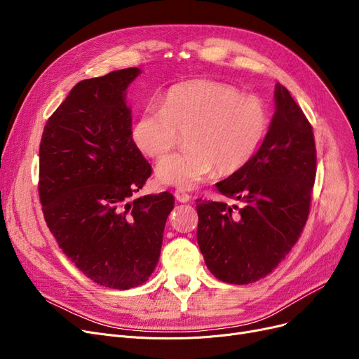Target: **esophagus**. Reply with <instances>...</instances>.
Returning <instances> with one entry per match:
<instances>
[{
    "label": "esophagus",
    "mask_w": 359,
    "mask_h": 359,
    "mask_svg": "<svg viewBox=\"0 0 359 359\" xmlns=\"http://www.w3.org/2000/svg\"><path fill=\"white\" fill-rule=\"evenodd\" d=\"M175 198H176L177 202H182V203H186V202H189V201L192 199L191 195H187V194L183 192V191H176V192H175Z\"/></svg>",
    "instance_id": "esophagus-1"
}]
</instances>
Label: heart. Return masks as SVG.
Masks as SVG:
<instances>
[{"label": "heart", "instance_id": "heart-1", "mask_svg": "<svg viewBox=\"0 0 359 359\" xmlns=\"http://www.w3.org/2000/svg\"><path fill=\"white\" fill-rule=\"evenodd\" d=\"M269 128L268 110L255 96H241L229 84L195 80L170 88L161 109L142 110L132 126V140L142 153L160 158L179 134H187L186 151L163 158L157 180L192 191L217 170L230 175L257 153Z\"/></svg>", "mask_w": 359, "mask_h": 359}]
</instances>
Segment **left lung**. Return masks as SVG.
Segmentation results:
<instances>
[{
  "label": "left lung",
  "mask_w": 359,
  "mask_h": 359,
  "mask_svg": "<svg viewBox=\"0 0 359 359\" xmlns=\"http://www.w3.org/2000/svg\"><path fill=\"white\" fill-rule=\"evenodd\" d=\"M316 160L310 122L290 91L276 83L275 113L257 153L215 184L224 196L241 202L240 208L196 201L198 244L215 278L252 284L285 259L309 218Z\"/></svg>",
  "instance_id": "left-lung-1"
}]
</instances>
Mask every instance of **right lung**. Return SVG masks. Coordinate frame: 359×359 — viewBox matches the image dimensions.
Segmentation results:
<instances>
[{
  "label": "right lung",
  "mask_w": 359,
  "mask_h": 359,
  "mask_svg": "<svg viewBox=\"0 0 359 359\" xmlns=\"http://www.w3.org/2000/svg\"><path fill=\"white\" fill-rule=\"evenodd\" d=\"M140 68L80 81L48 119L39 148L45 221L65 256L111 290L142 285L154 272L170 192L132 198L151 165L132 140L129 84Z\"/></svg>",
  "instance_id": "1"
}]
</instances>
